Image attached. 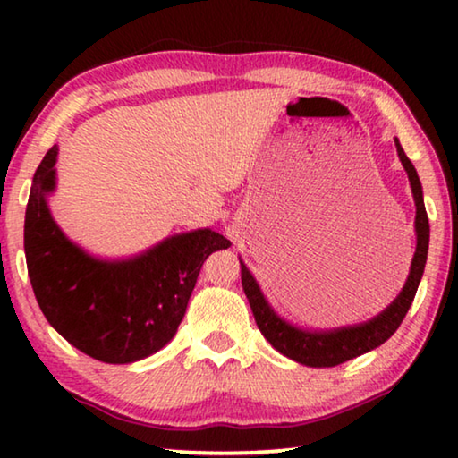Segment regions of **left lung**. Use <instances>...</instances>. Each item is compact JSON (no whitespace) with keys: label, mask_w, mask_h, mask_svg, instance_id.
<instances>
[{"label":"left lung","mask_w":458,"mask_h":458,"mask_svg":"<svg viewBox=\"0 0 458 458\" xmlns=\"http://www.w3.org/2000/svg\"><path fill=\"white\" fill-rule=\"evenodd\" d=\"M398 155L402 165H404L410 185H412L414 201H416V234L418 244L412 259V268H410L408 281L404 289L398 294V299L386 309L384 313H379L376 319L368 323L355 325V327H344L335 331H301L297 327H291L289 323H284L281 317H276L273 309L262 297L254 276L248 273V268L240 262V275H242V289L250 303L254 321H257L262 335L267 337L270 345L276 352H281L286 358L303 363V366L311 368H333L339 366L347 360L358 358V355L366 353L374 347L382 345L384 341L394 335V331L400 327L402 319H404L410 305H412L414 294L418 291V283H420L424 265H426V254H428V216H426L424 199H422V185L418 180V174L412 165V161L408 159V155L402 149L398 139H396Z\"/></svg>","instance_id":"8db88e82"}]
</instances>
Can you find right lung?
Wrapping results in <instances>:
<instances>
[{
  "label": "right lung",
  "instance_id": "right-lung-1",
  "mask_svg": "<svg viewBox=\"0 0 458 458\" xmlns=\"http://www.w3.org/2000/svg\"><path fill=\"white\" fill-rule=\"evenodd\" d=\"M56 145L34 174L24 224L30 283L48 323L76 350L105 363H131L175 335L208 254L230 242L196 230L167 238L125 262L90 259L54 224L44 196L54 190Z\"/></svg>",
  "mask_w": 458,
  "mask_h": 458
}]
</instances>
